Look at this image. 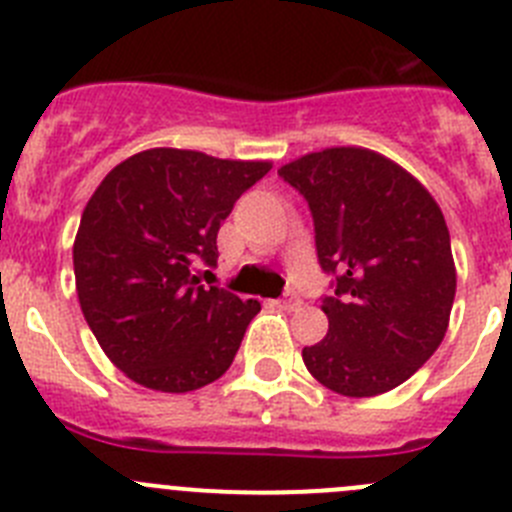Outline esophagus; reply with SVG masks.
I'll return each mask as SVG.
<instances>
[{"instance_id":"34e87169","label":"esophagus","mask_w":512,"mask_h":512,"mask_svg":"<svg viewBox=\"0 0 512 512\" xmlns=\"http://www.w3.org/2000/svg\"><path fill=\"white\" fill-rule=\"evenodd\" d=\"M278 306L283 308V311H296V308L301 306V298H298V296H293V293H290V296L280 298V301H278Z\"/></svg>"}]
</instances>
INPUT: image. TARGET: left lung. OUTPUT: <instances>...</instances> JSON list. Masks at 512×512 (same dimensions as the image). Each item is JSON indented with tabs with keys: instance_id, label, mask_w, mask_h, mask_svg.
Instances as JSON below:
<instances>
[{
	"instance_id": "1",
	"label": "left lung",
	"mask_w": 512,
	"mask_h": 512,
	"mask_svg": "<svg viewBox=\"0 0 512 512\" xmlns=\"http://www.w3.org/2000/svg\"><path fill=\"white\" fill-rule=\"evenodd\" d=\"M303 193L326 273L329 334L303 347L308 372L347 398L398 388L439 349L457 293L449 229L418 178L367 147H326L280 165Z\"/></svg>"
}]
</instances>
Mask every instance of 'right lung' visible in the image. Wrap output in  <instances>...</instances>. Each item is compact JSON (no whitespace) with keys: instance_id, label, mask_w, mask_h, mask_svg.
<instances>
[{"instance_id":"obj_1","label":"right lung","mask_w":512,"mask_h":512,"mask_svg":"<svg viewBox=\"0 0 512 512\" xmlns=\"http://www.w3.org/2000/svg\"><path fill=\"white\" fill-rule=\"evenodd\" d=\"M270 160L150 147L122 160L86 204L73 242L84 319L112 365L160 393H191L232 365L260 303L199 285L234 201Z\"/></svg>"}]
</instances>
